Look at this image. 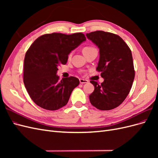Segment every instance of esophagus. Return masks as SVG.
<instances>
[{
    "mask_svg": "<svg viewBox=\"0 0 158 158\" xmlns=\"http://www.w3.org/2000/svg\"><path fill=\"white\" fill-rule=\"evenodd\" d=\"M79 80H80V84H86V83H88V80H87L80 78Z\"/></svg>",
    "mask_w": 158,
    "mask_h": 158,
    "instance_id": "1",
    "label": "esophagus"
}]
</instances>
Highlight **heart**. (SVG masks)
Segmentation results:
<instances>
[{"mask_svg":"<svg viewBox=\"0 0 158 158\" xmlns=\"http://www.w3.org/2000/svg\"><path fill=\"white\" fill-rule=\"evenodd\" d=\"M93 49H94V48H93V47H84V49H83V50H82L83 54H84V53H85V52H88V51H92V50H93ZM71 56H72V53H70V54L69 55V58H70Z\"/></svg>","mask_w":158,"mask_h":158,"instance_id":"1","label":"heart"}]
</instances>
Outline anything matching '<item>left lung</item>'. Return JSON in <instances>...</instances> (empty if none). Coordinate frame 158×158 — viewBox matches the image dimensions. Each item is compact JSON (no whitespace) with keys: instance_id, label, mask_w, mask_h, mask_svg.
Returning a JSON list of instances; mask_svg holds the SVG:
<instances>
[{"instance_id":"1","label":"left lung","mask_w":158,"mask_h":158,"mask_svg":"<svg viewBox=\"0 0 158 158\" xmlns=\"http://www.w3.org/2000/svg\"><path fill=\"white\" fill-rule=\"evenodd\" d=\"M99 49L97 70L103 82L90 81L95 88L89 95L90 103L99 110H111L121 105L130 92L135 78L132 52L121 37L109 32L86 33Z\"/></svg>"}]
</instances>
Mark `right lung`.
<instances>
[{"label": "right lung", "mask_w": 158, "mask_h": 158, "mask_svg": "<svg viewBox=\"0 0 158 158\" xmlns=\"http://www.w3.org/2000/svg\"><path fill=\"white\" fill-rule=\"evenodd\" d=\"M85 40L82 33H52L39 37L31 44L24 59L23 83L38 106L55 111L67 104L80 81L74 76L59 80L58 66L65 64L70 52Z\"/></svg>", "instance_id": "right-lung-1"}]
</instances>
